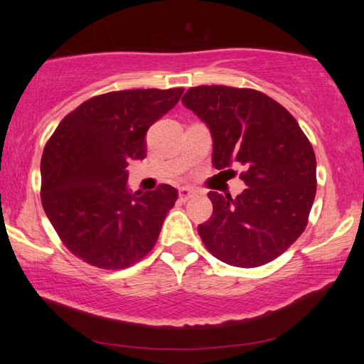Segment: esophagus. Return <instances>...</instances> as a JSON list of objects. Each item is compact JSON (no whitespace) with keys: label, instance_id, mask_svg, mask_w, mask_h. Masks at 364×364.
Listing matches in <instances>:
<instances>
[{"label":"esophagus","instance_id":"obj_1","mask_svg":"<svg viewBox=\"0 0 364 364\" xmlns=\"http://www.w3.org/2000/svg\"><path fill=\"white\" fill-rule=\"evenodd\" d=\"M180 198L183 200V202H186V200H189L191 197H194L196 196V189H192V188H188V186H183V188H180Z\"/></svg>","mask_w":364,"mask_h":364}]
</instances>
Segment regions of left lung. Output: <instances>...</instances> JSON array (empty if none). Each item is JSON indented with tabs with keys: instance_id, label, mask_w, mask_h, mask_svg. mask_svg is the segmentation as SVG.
Returning a JSON list of instances; mask_svg holds the SVG:
<instances>
[{
	"instance_id": "1",
	"label": "left lung",
	"mask_w": 364,
	"mask_h": 364,
	"mask_svg": "<svg viewBox=\"0 0 364 364\" xmlns=\"http://www.w3.org/2000/svg\"><path fill=\"white\" fill-rule=\"evenodd\" d=\"M181 102L210 128L214 167H244L242 194H208L213 215L198 225L205 247L236 267L280 257L304 233L316 197L314 150L297 120L255 89L198 86Z\"/></svg>"
}]
</instances>
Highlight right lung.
I'll return each instance as SVG.
<instances>
[{
	"label": "right lung",
	"instance_id": "add662e5",
	"mask_svg": "<svg viewBox=\"0 0 364 364\" xmlns=\"http://www.w3.org/2000/svg\"><path fill=\"white\" fill-rule=\"evenodd\" d=\"M183 87L107 92L59 123L42 162V206L64 245L100 269L141 261L156 244L178 191L131 192L129 161L146 156L145 134L178 103Z\"/></svg>",
	"mask_w": 364,
	"mask_h": 364
}]
</instances>
